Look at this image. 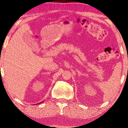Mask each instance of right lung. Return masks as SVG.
<instances>
[{
	"mask_svg": "<svg viewBox=\"0 0 128 128\" xmlns=\"http://www.w3.org/2000/svg\"><path fill=\"white\" fill-rule=\"evenodd\" d=\"M41 103H42V102H41Z\"/></svg>",
	"mask_w": 128,
	"mask_h": 128,
	"instance_id": "right-lung-1",
	"label": "right lung"
}]
</instances>
